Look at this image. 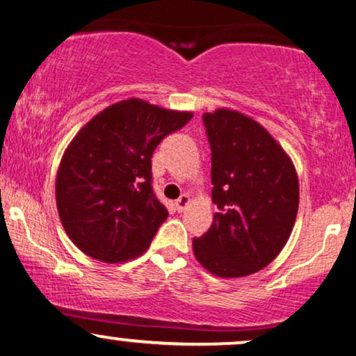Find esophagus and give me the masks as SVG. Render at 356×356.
Masks as SVG:
<instances>
[{
  "label": "esophagus",
  "mask_w": 356,
  "mask_h": 356,
  "mask_svg": "<svg viewBox=\"0 0 356 356\" xmlns=\"http://www.w3.org/2000/svg\"><path fill=\"white\" fill-rule=\"evenodd\" d=\"M190 202H191L190 196H188V195H181V196H179V198L177 200V203H175V204H177V210H178L179 213L185 211L186 208H188V204H190Z\"/></svg>",
  "instance_id": "34e87169"
}]
</instances>
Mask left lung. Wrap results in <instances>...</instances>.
Masks as SVG:
<instances>
[{
	"mask_svg": "<svg viewBox=\"0 0 356 356\" xmlns=\"http://www.w3.org/2000/svg\"><path fill=\"white\" fill-rule=\"evenodd\" d=\"M211 148L210 229L193 238L203 268L221 278L257 273L278 257L300 202L293 161L258 121L236 110L204 113Z\"/></svg>",
	"mask_w": 356,
	"mask_h": 356,
	"instance_id": "1",
	"label": "left lung"
}]
</instances>
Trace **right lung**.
<instances>
[{
	"label": "right lung",
	"mask_w": 356,
	"mask_h": 356,
	"mask_svg": "<svg viewBox=\"0 0 356 356\" xmlns=\"http://www.w3.org/2000/svg\"><path fill=\"white\" fill-rule=\"evenodd\" d=\"M193 118L128 98L76 133L56 175V207L70 240L104 263L146 252L168 211L153 193L152 154Z\"/></svg>",
	"instance_id": "add662e5"
}]
</instances>
